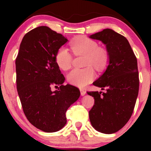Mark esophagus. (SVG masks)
Returning a JSON list of instances; mask_svg holds the SVG:
<instances>
[{
  "label": "esophagus",
  "instance_id": "obj_1",
  "mask_svg": "<svg viewBox=\"0 0 151 151\" xmlns=\"http://www.w3.org/2000/svg\"><path fill=\"white\" fill-rule=\"evenodd\" d=\"M80 94H81L82 96H83L86 94V91L83 89V88H80Z\"/></svg>",
  "mask_w": 151,
  "mask_h": 151
}]
</instances>
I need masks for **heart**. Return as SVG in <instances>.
Here are the masks:
<instances>
[{
    "label": "heart",
    "mask_w": 151,
    "mask_h": 151,
    "mask_svg": "<svg viewBox=\"0 0 151 151\" xmlns=\"http://www.w3.org/2000/svg\"><path fill=\"white\" fill-rule=\"evenodd\" d=\"M71 48L76 55H85V66L84 69H74L67 75V80L73 85L83 87L91 82L95 77L93 66L98 71H102L108 65L110 55L108 49L98 46L97 41L86 36H80L71 42ZM57 65L60 69L68 70L73 63V56L67 49L61 47L55 55Z\"/></svg>",
    "instance_id": "heart-1"
}]
</instances>
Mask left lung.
Instances as JSON below:
<instances>
[{"mask_svg":"<svg viewBox=\"0 0 151 151\" xmlns=\"http://www.w3.org/2000/svg\"><path fill=\"white\" fill-rule=\"evenodd\" d=\"M89 38L102 41L110 55L106 71L93 83L106 92H87L95 100L89 111L90 122L100 133H114L133 114L139 84L137 58L127 39L111 29Z\"/></svg>","mask_w":151,"mask_h":151,"instance_id":"8db88e82","label":"left lung"}]
</instances>
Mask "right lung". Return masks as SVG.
Here are the masks:
<instances>
[{
	"label": "right lung",
	"instance_id": "right-lung-1",
	"mask_svg": "<svg viewBox=\"0 0 151 151\" xmlns=\"http://www.w3.org/2000/svg\"><path fill=\"white\" fill-rule=\"evenodd\" d=\"M68 41L46 26L24 35L16 59V86L23 112L29 122L47 133L67 124L66 112L79 98V88L63 85L65 78L55 60L56 51ZM59 85L52 92V86Z\"/></svg>",
	"mask_w": 151,
	"mask_h": 151
}]
</instances>
